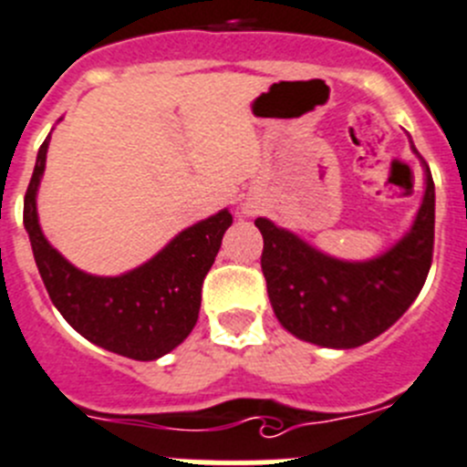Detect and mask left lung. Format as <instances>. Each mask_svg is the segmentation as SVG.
I'll list each match as a JSON object with an SVG mask.
<instances>
[{
	"mask_svg": "<svg viewBox=\"0 0 467 467\" xmlns=\"http://www.w3.org/2000/svg\"><path fill=\"white\" fill-rule=\"evenodd\" d=\"M417 153V149L412 146ZM424 199L410 231L369 261L323 254L275 222L256 217L261 270L277 321L297 339L355 348L383 335L420 296L433 259L436 185L424 164Z\"/></svg>",
	"mask_w": 467,
	"mask_h": 467,
	"instance_id": "8db88e82",
	"label": "left lung"
}]
</instances>
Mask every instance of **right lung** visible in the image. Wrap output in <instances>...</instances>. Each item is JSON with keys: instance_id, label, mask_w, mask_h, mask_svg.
<instances>
[{"instance_id": "1", "label": "right lung", "mask_w": 467, "mask_h": 467, "mask_svg": "<svg viewBox=\"0 0 467 467\" xmlns=\"http://www.w3.org/2000/svg\"><path fill=\"white\" fill-rule=\"evenodd\" d=\"M50 135L38 149L25 194V229L38 273L61 317L91 344L130 359L162 358L192 332L202 307V284L234 217L220 211L181 231L153 259L117 277L75 268L43 236L36 192L46 171Z\"/></svg>"}]
</instances>
